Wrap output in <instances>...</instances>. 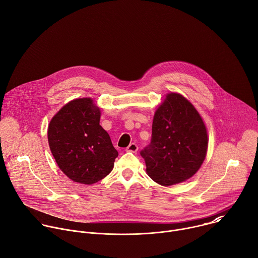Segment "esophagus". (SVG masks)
<instances>
[{
    "mask_svg": "<svg viewBox=\"0 0 258 258\" xmlns=\"http://www.w3.org/2000/svg\"><path fill=\"white\" fill-rule=\"evenodd\" d=\"M138 149H139L138 145H137V144H135V143H132V144H130V146L125 149V151H126V152H133V153H136V152L138 151Z\"/></svg>",
    "mask_w": 258,
    "mask_h": 258,
    "instance_id": "obj_1",
    "label": "esophagus"
}]
</instances>
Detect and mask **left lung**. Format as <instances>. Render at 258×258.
Listing matches in <instances>:
<instances>
[{
    "instance_id": "8db88e82",
    "label": "left lung",
    "mask_w": 258,
    "mask_h": 258,
    "mask_svg": "<svg viewBox=\"0 0 258 258\" xmlns=\"http://www.w3.org/2000/svg\"><path fill=\"white\" fill-rule=\"evenodd\" d=\"M208 150L206 125L183 96L170 93L155 112L151 143L141 151L148 175L169 186L197 173Z\"/></svg>"
}]
</instances>
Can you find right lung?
Returning <instances> with one entry per match:
<instances>
[{
	"label": "right lung",
	"mask_w": 258,
	"mask_h": 258,
	"mask_svg": "<svg viewBox=\"0 0 258 258\" xmlns=\"http://www.w3.org/2000/svg\"><path fill=\"white\" fill-rule=\"evenodd\" d=\"M100 109L90 98L66 104L50 120L47 131L52 156L73 181L93 184L107 176L118 152L99 124Z\"/></svg>",
	"instance_id": "1"
}]
</instances>
